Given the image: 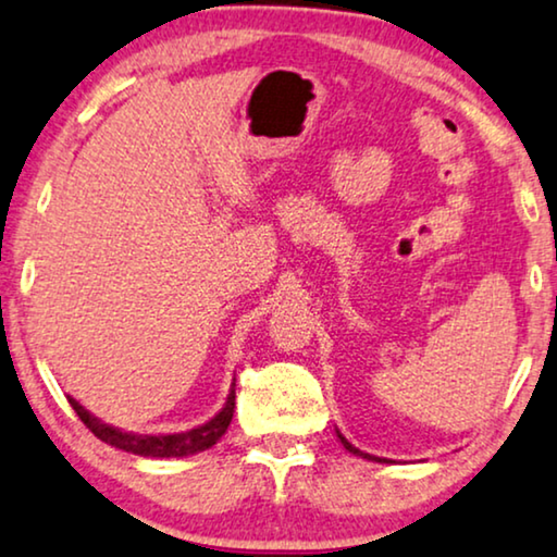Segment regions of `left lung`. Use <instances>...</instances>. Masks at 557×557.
<instances>
[{
  "label": "left lung",
  "instance_id": "1",
  "mask_svg": "<svg viewBox=\"0 0 557 557\" xmlns=\"http://www.w3.org/2000/svg\"><path fill=\"white\" fill-rule=\"evenodd\" d=\"M337 437H341V443H343V447H345V450H350L352 455H360V458H366V460H379V463H381V458H373V455H368V453H360L356 445H350V443H348V440H345V437L341 435V432H337Z\"/></svg>",
  "mask_w": 557,
  "mask_h": 557
}]
</instances>
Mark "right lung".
<instances>
[{"instance_id":"1","label":"right lung","mask_w":557,"mask_h":557,"mask_svg":"<svg viewBox=\"0 0 557 557\" xmlns=\"http://www.w3.org/2000/svg\"><path fill=\"white\" fill-rule=\"evenodd\" d=\"M69 404L74 407L78 420L107 445L120 447V450L133 455H143V458H186V455L201 453L207 450V447H212L216 440L227 432L235 411V384L230 388L225 407L216 411L212 420L199 424V428H194L189 432H176V435H135V432H122L117 428H112V424L97 420L91 411H86L82 404L71 399V396Z\"/></svg>"}]
</instances>
